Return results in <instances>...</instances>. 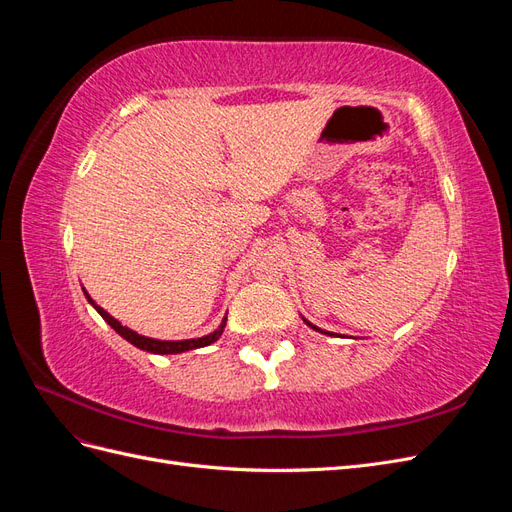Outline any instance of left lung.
Listing matches in <instances>:
<instances>
[{"label":"left lung","mask_w":512,"mask_h":512,"mask_svg":"<svg viewBox=\"0 0 512 512\" xmlns=\"http://www.w3.org/2000/svg\"><path fill=\"white\" fill-rule=\"evenodd\" d=\"M305 320V318H303ZM307 322V320H305ZM309 324V327H312V329H316V331H320V333H327V331H322V329H318V327H314V324L312 322H307ZM327 335H333V333H327Z\"/></svg>","instance_id":"left-lung-1"}]
</instances>
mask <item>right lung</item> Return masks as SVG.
Listing matches in <instances>:
<instances>
[{"mask_svg":"<svg viewBox=\"0 0 512 512\" xmlns=\"http://www.w3.org/2000/svg\"><path fill=\"white\" fill-rule=\"evenodd\" d=\"M83 292H85L87 301L96 307V312H98L108 324H111V327H113L123 339H128V342H130L132 346L141 348V350H147V352H153V354H179V352H185V350L205 348V346H209V344H213V342H218L222 331H224V327H226V318H224L222 324H220V329H215L213 333H209V335H205V337H198V339H181V342H166V339H153V337L138 335L136 331H132V329H128V327H123V324H121L119 320H115L111 314L104 312V309H102L100 305H96V301L89 297L85 288H83Z\"/></svg>","mask_w":512,"mask_h":512,"instance_id":"right-lung-1","label":"right lung"}]
</instances>
